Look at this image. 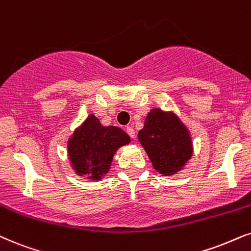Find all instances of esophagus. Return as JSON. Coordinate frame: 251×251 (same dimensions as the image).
Listing matches in <instances>:
<instances>
[{
    "mask_svg": "<svg viewBox=\"0 0 251 251\" xmlns=\"http://www.w3.org/2000/svg\"><path fill=\"white\" fill-rule=\"evenodd\" d=\"M126 132H128V135L130 136L131 138H135V130H133L132 126H126Z\"/></svg>",
    "mask_w": 251,
    "mask_h": 251,
    "instance_id": "obj_1",
    "label": "esophagus"
}]
</instances>
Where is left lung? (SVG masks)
Returning a JSON list of instances; mask_svg holds the SVG:
<instances>
[{
    "label": "left lung",
    "mask_w": 251,
    "mask_h": 251,
    "mask_svg": "<svg viewBox=\"0 0 251 251\" xmlns=\"http://www.w3.org/2000/svg\"><path fill=\"white\" fill-rule=\"evenodd\" d=\"M138 141L152 166L164 176L182 171L193 157L194 146L189 129L173 112L160 108L150 110L139 130Z\"/></svg>",
    "instance_id": "1"
}]
</instances>
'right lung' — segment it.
I'll use <instances>...</instances> for the list:
<instances>
[{"label":"right lung","mask_w":251,"mask_h":251,"mask_svg":"<svg viewBox=\"0 0 251 251\" xmlns=\"http://www.w3.org/2000/svg\"><path fill=\"white\" fill-rule=\"evenodd\" d=\"M130 143L128 133L114 126H103L90 114L68 139L67 151L70 166L78 176L100 181L108 173L113 157L123 145Z\"/></svg>","instance_id":"1"}]
</instances>
